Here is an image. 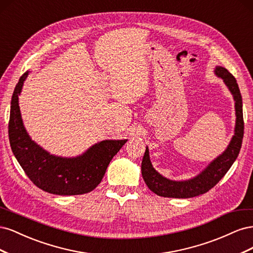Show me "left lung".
<instances>
[{"label": "left lung", "mask_w": 253, "mask_h": 253, "mask_svg": "<svg viewBox=\"0 0 253 253\" xmlns=\"http://www.w3.org/2000/svg\"><path fill=\"white\" fill-rule=\"evenodd\" d=\"M214 74L223 79L224 83L234 99L235 108V126L234 135L229 142L226 150L214 158L205 169L195 177L187 180H172L158 173L152 166L147 147L141 163V174L148 188L155 194L164 197L173 198H190L204 194L213 188L224 177L230 169L235 159L239 156L244 136V119H243V101L242 95L236 80L225 67L216 66Z\"/></svg>", "instance_id": "obj_1"}]
</instances>
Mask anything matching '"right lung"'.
<instances>
[{
    "label": "right lung",
    "mask_w": 253,
    "mask_h": 253,
    "mask_svg": "<svg viewBox=\"0 0 253 253\" xmlns=\"http://www.w3.org/2000/svg\"><path fill=\"white\" fill-rule=\"evenodd\" d=\"M28 74L20 78L11 98L8 135L14 157L29 179L45 192L56 195L90 192L100 183L112 158L127 139L102 140L76 157L50 154L30 138L22 120L19 96Z\"/></svg>",
    "instance_id": "1"
}]
</instances>
